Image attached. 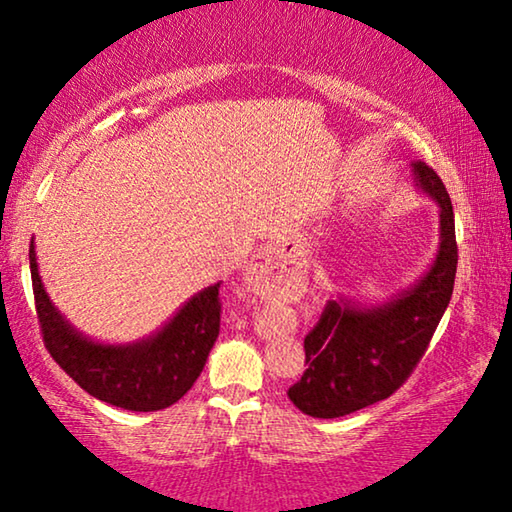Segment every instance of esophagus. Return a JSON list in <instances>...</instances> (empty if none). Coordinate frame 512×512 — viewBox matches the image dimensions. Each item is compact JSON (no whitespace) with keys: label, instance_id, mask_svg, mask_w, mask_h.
Returning <instances> with one entry per match:
<instances>
[{"label":"esophagus","instance_id":"34e87169","mask_svg":"<svg viewBox=\"0 0 512 512\" xmlns=\"http://www.w3.org/2000/svg\"><path fill=\"white\" fill-rule=\"evenodd\" d=\"M273 271V255L268 253V250H262V253H257L253 262L248 266V280L250 282H259L264 275H268Z\"/></svg>","mask_w":512,"mask_h":512}]
</instances>
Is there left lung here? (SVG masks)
I'll use <instances>...</instances> for the list:
<instances>
[{"label":"left lung","mask_w":512,"mask_h":512,"mask_svg":"<svg viewBox=\"0 0 512 512\" xmlns=\"http://www.w3.org/2000/svg\"><path fill=\"white\" fill-rule=\"evenodd\" d=\"M413 178L440 207L436 259L411 289L384 305L329 300L305 336V375L289 388V400L311 418H341L386 400L400 388L452 300L458 264L454 210L443 180L424 162Z\"/></svg>","instance_id":"obj_1"}]
</instances>
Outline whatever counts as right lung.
Masks as SVG:
<instances>
[{
    "label": "right lung",
    "instance_id": "1",
    "mask_svg": "<svg viewBox=\"0 0 512 512\" xmlns=\"http://www.w3.org/2000/svg\"><path fill=\"white\" fill-rule=\"evenodd\" d=\"M33 298L45 348L83 391L126 411H160L176 404L203 372L221 327V282L189 298L149 339L97 343L69 325L40 280L36 246H29Z\"/></svg>",
    "mask_w": 512,
    "mask_h": 512
}]
</instances>
